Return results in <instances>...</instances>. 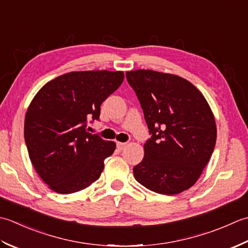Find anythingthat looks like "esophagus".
<instances>
[{
  "instance_id": "obj_1",
  "label": "esophagus",
  "mask_w": 248,
  "mask_h": 248,
  "mask_svg": "<svg viewBox=\"0 0 248 248\" xmlns=\"http://www.w3.org/2000/svg\"><path fill=\"white\" fill-rule=\"evenodd\" d=\"M126 145H127V143H124V142H117V148H118L119 150H123Z\"/></svg>"
}]
</instances>
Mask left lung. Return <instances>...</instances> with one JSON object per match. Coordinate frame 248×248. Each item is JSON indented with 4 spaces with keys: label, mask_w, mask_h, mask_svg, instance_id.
Segmentation results:
<instances>
[{
    "label": "left lung",
    "mask_w": 248,
    "mask_h": 248,
    "mask_svg": "<svg viewBox=\"0 0 248 248\" xmlns=\"http://www.w3.org/2000/svg\"><path fill=\"white\" fill-rule=\"evenodd\" d=\"M126 79L137 95L151 138L134 167L141 185L161 195L191 187L209 163L216 142L214 115L203 95L179 76L134 70Z\"/></svg>",
    "instance_id": "obj_1"
}]
</instances>
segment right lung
Returning a JSON list of instances; mask_svg holds the SVG:
<instances>
[{"instance_id": "1", "label": "right lung", "mask_w": 248, "mask_h": 248, "mask_svg": "<svg viewBox=\"0 0 248 248\" xmlns=\"http://www.w3.org/2000/svg\"><path fill=\"white\" fill-rule=\"evenodd\" d=\"M123 72L90 70L60 76L38 91L27 111L24 140L45 183L73 194L99 179L115 143L91 134L100 106L122 84Z\"/></svg>"}]
</instances>
